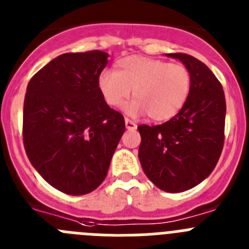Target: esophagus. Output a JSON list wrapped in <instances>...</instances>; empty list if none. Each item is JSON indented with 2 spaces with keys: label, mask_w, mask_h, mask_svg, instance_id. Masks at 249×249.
<instances>
[{
  "label": "esophagus",
  "mask_w": 249,
  "mask_h": 249,
  "mask_svg": "<svg viewBox=\"0 0 249 249\" xmlns=\"http://www.w3.org/2000/svg\"><path fill=\"white\" fill-rule=\"evenodd\" d=\"M125 125H126L127 130H135L136 129V124L133 122V120H130L129 118H125Z\"/></svg>",
  "instance_id": "obj_1"
}]
</instances>
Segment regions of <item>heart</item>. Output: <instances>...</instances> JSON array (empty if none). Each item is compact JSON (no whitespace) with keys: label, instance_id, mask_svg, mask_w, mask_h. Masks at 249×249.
<instances>
[{"label":"heart","instance_id":"1","mask_svg":"<svg viewBox=\"0 0 249 249\" xmlns=\"http://www.w3.org/2000/svg\"><path fill=\"white\" fill-rule=\"evenodd\" d=\"M98 89L111 108L124 104L133 90L135 100L126 107L127 113H146L151 120L165 122L185 105L191 90V73L181 63L130 55L116 63V71L100 73Z\"/></svg>","mask_w":249,"mask_h":249}]
</instances>
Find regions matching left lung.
Here are the masks:
<instances>
[{
  "label": "left lung",
  "instance_id": "1",
  "mask_svg": "<svg viewBox=\"0 0 249 249\" xmlns=\"http://www.w3.org/2000/svg\"><path fill=\"white\" fill-rule=\"evenodd\" d=\"M191 73L189 98L174 118L138 126L139 160L149 180L166 192H182L213 171L225 144L226 99L212 71L186 53H170Z\"/></svg>",
  "mask_w": 249,
  "mask_h": 249
}]
</instances>
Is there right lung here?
I'll return each instance as SVG.
<instances>
[{"instance_id":"right-lung-1","label":"right lung","mask_w":249,"mask_h":249,"mask_svg":"<svg viewBox=\"0 0 249 249\" xmlns=\"http://www.w3.org/2000/svg\"><path fill=\"white\" fill-rule=\"evenodd\" d=\"M108 53H64L31 78L23 105V145L35 169L64 194L86 195L104 181L124 116L103 99L98 77Z\"/></svg>"}]
</instances>
